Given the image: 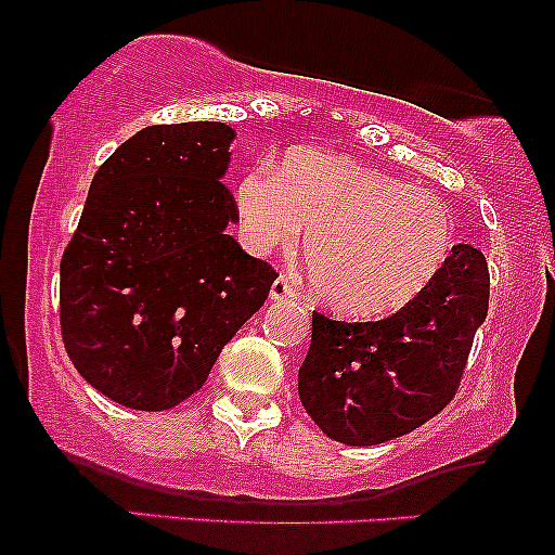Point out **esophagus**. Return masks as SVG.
I'll list each match as a JSON object with an SVG mask.
<instances>
[{
  "instance_id": "esophagus-1",
  "label": "esophagus",
  "mask_w": 555,
  "mask_h": 555,
  "mask_svg": "<svg viewBox=\"0 0 555 555\" xmlns=\"http://www.w3.org/2000/svg\"><path fill=\"white\" fill-rule=\"evenodd\" d=\"M297 297V284L292 276H279L271 286V299H292Z\"/></svg>"
}]
</instances>
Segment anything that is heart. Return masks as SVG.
<instances>
[{
	"instance_id": "heart-1",
	"label": "heart",
	"mask_w": 555,
	"mask_h": 555,
	"mask_svg": "<svg viewBox=\"0 0 555 555\" xmlns=\"http://www.w3.org/2000/svg\"><path fill=\"white\" fill-rule=\"evenodd\" d=\"M237 214L242 240L256 253L289 250L308 229L310 284L344 315L404 308L438 276L454 245L443 201L323 151H292L279 171L247 169Z\"/></svg>"
}]
</instances>
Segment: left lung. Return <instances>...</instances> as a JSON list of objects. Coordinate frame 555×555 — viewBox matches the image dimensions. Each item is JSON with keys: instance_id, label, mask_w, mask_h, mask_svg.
I'll list each match as a JSON object with an SVG mask.
<instances>
[{"instance_id": "left-lung-1", "label": "left lung", "mask_w": 555, "mask_h": 555, "mask_svg": "<svg viewBox=\"0 0 555 555\" xmlns=\"http://www.w3.org/2000/svg\"><path fill=\"white\" fill-rule=\"evenodd\" d=\"M488 297L486 256L454 245L438 276L393 315L347 323L313 313L297 384L302 406L347 446H375L420 428L454 399Z\"/></svg>"}]
</instances>
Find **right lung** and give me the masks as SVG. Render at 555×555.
Listing matches in <instances>:
<instances>
[{"mask_svg": "<svg viewBox=\"0 0 555 555\" xmlns=\"http://www.w3.org/2000/svg\"><path fill=\"white\" fill-rule=\"evenodd\" d=\"M232 138L224 122L143 127L95 171L62 256L69 360L130 410L193 397L279 276L227 234Z\"/></svg>", "mask_w": 555, "mask_h": 555, "instance_id": "right-lung-1", "label": "right lung"}]
</instances>
